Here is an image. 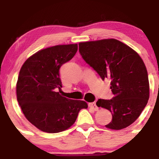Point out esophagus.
Segmentation results:
<instances>
[{"label": "esophagus", "instance_id": "obj_1", "mask_svg": "<svg viewBox=\"0 0 159 159\" xmlns=\"http://www.w3.org/2000/svg\"><path fill=\"white\" fill-rule=\"evenodd\" d=\"M89 107H91V108L93 109L94 111H98V107L97 105H96V102H92V103H89Z\"/></svg>", "mask_w": 159, "mask_h": 159}]
</instances>
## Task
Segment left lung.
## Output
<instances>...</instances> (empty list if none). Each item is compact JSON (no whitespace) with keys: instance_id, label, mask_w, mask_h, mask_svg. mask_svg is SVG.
<instances>
[{"instance_id":"8db88e82","label":"left lung","mask_w":159,"mask_h":159,"mask_svg":"<svg viewBox=\"0 0 159 159\" xmlns=\"http://www.w3.org/2000/svg\"><path fill=\"white\" fill-rule=\"evenodd\" d=\"M82 57L102 80L111 81L112 99H98V107L111 111L107 129L120 130L134 123L148 102L149 84L143 60L135 51L115 39L79 43Z\"/></svg>"}]
</instances>
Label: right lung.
I'll use <instances>...</instances> for the list:
<instances>
[{"mask_svg":"<svg viewBox=\"0 0 159 159\" xmlns=\"http://www.w3.org/2000/svg\"><path fill=\"white\" fill-rule=\"evenodd\" d=\"M78 51V44L57 45L38 51L20 69L16 84L17 101L26 119L48 133L66 130L75 123L79 111L87 108L84 101L60 94V69Z\"/></svg>","mask_w":159,"mask_h":159,"instance_id":"obj_1","label":"right lung"}]
</instances>
